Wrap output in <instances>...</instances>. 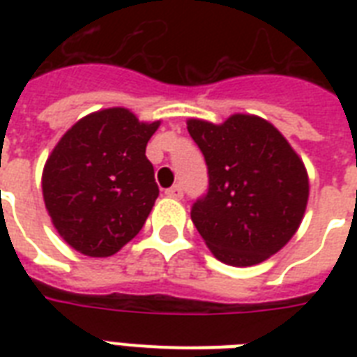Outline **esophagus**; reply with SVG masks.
<instances>
[{"instance_id":"esophagus-1","label":"esophagus","mask_w":357,"mask_h":357,"mask_svg":"<svg viewBox=\"0 0 357 357\" xmlns=\"http://www.w3.org/2000/svg\"><path fill=\"white\" fill-rule=\"evenodd\" d=\"M165 195L170 196V198H176V200H179V198L183 196V189H181V185H174V187H170V189L165 190Z\"/></svg>"}]
</instances>
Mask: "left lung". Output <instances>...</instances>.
Instances as JSON below:
<instances>
[{
	"label": "left lung",
	"instance_id": "8db88e82",
	"mask_svg": "<svg viewBox=\"0 0 357 357\" xmlns=\"http://www.w3.org/2000/svg\"><path fill=\"white\" fill-rule=\"evenodd\" d=\"M206 157L209 190L190 218L207 248L231 266L263 263L302 224L310 178L304 161L268 120L235 113L222 123L189 119Z\"/></svg>",
	"mask_w": 357,
	"mask_h": 357
}]
</instances>
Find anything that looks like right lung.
Listing matches in <instances>:
<instances>
[{"mask_svg": "<svg viewBox=\"0 0 357 357\" xmlns=\"http://www.w3.org/2000/svg\"><path fill=\"white\" fill-rule=\"evenodd\" d=\"M161 126L129 109L83 116L61 137L42 170L47 215L66 244L109 257L139 234L159 189L146 144Z\"/></svg>", "mask_w": 357, "mask_h": 357, "instance_id": "obj_1", "label": "right lung"}]
</instances>
